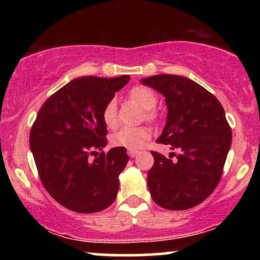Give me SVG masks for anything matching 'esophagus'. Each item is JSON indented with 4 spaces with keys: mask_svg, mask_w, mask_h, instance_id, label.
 I'll return each mask as SVG.
<instances>
[{
    "mask_svg": "<svg viewBox=\"0 0 260 260\" xmlns=\"http://www.w3.org/2000/svg\"><path fill=\"white\" fill-rule=\"evenodd\" d=\"M138 153H139L138 150H128V155H129L131 157L137 156V155H138Z\"/></svg>",
    "mask_w": 260,
    "mask_h": 260,
    "instance_id": "esophagus-1",
    "label": "esophagus"
}]
</instances>
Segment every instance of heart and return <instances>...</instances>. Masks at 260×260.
I'll list each match as a JSON object with an SVG mask.
<instances>
[{"label":"heart","mask_w":260,"mask_h":260,"mask_svg":"<svg viewBox=\"0 0 260 260\" xmlns=\"http://www.w3.org/2000/svg\"><path fill=\"white\" fill-rule=\"evenodd\" d=\"M131 99L138 103L145 111V117L149 121L156 118L154 107L157 104V96L151 88L145 85H137L131 89ZM103 121L107 127L113 128L117 123V104L115 99L109 100L103 110ZM151 131L148 127H124L112 134L111 144L117 148H126L128 150H137L150 139Z\"/></svg>","instance_id":"b5f03b06"}]
</instances>
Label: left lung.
<instances>
[{
	"label": "left lung",
	"mask_w": 260,
	"mask_h": 260,
	"mask_svg": "<svg viewBox=\"0 0 260 260\" xmlns=\"http://www.w3.org/2000/svg\"><path fill=\"white\" fill-rule=\"evenodd\" d=\"M165 96L168 121L156 140L178 149L170 157L151 151L148 187L154 202L169 210L201 204L221 180L232 132L220 101L186 77L159 74L142 79ZM176 156L175 160L171 159Z\"/></svg>",
	"instance_id": "left-lung-1"
}]
</instances>
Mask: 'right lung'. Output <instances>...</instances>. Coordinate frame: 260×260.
<instances>
[{
	"label": "right lung",
	"instance_id": "right-lung-1",
	"mask_svg": "<svg viewBox=\"0 0 260 260\" xmlns=\"http://www.w3.org/2000/svg\"><path fill=\"white\" fill-rule=\"evenodd\" d=\"M129 76L80 77L52 94L39 110L29 142L39 177L56 202L76 213L109 208L117 196L126 148L107 153L103 110ZM95 159L90 160L91 154Z\"/></svg>",
	"mask_w": 260,
	"mask_h": 260
}]
</instances>
